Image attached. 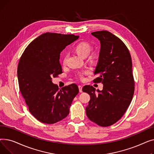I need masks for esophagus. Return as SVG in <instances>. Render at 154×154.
Segmentation results:
<instances>
[{"instance_id":"1","label":"esophagus","mask_w":154,"mask_h":154,"mask_svg":"<svg viewBox=\"0 0 154 154\" xmlns=\"http://www.w3.org/2000/svg\"><path fill=\"white\" fill-rule=\"evenodd\" d=\"M79 89L80 92H82V85H79Z\"/></svg>"}]
</instances>
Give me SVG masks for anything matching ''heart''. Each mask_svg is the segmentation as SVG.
Instances as JSON below:
<instances>
[{"instance_id":"heart-1","label":"heart","mask_w":154,"mask_h":154,"mask_svg":"<svg viewBox=\"0 0 154 154\" xmlns=\"http://www.w3.org/2000/svg\"><path fill=\"white\" fill-rule=\"evenodd\" d=\"M92 49V47L91 45L86 42H81L80 43H78L77 45H75L74 48H73V51L74 52H75L78 55L81 57L82 58H85L90 54ZM89 61L92 63H96L98 61V55L96 54H93L91 55L88 58ZM66 58L64 57L63 59V63H66ZM85 72H80L78 74V77L80 79H82L83 77V75Z\"/></svg>"}]
</instances>
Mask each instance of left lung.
I'll return each mask as SVG.
<instances>
[{
    "mask_svg": "<svg viewBox=\"0 0 154 154\" xmlns=\"http://www.w3.org/2000/svg\"><path fill=\"white\" fill-rule=\"evenodd\" d=\"M100 40L99 60L94 82H102L103 89L85 85L82 91L91 96L86 114L91 121L102 127L112 125L123 116L134 92L131 56L119 38L106 30L92 32Z\"/></svg>",
    "mask_w": 154,
    "mask_h": 154,
    "instance_id": "obj_1",
    "label": "left lung"
}]
</instances>
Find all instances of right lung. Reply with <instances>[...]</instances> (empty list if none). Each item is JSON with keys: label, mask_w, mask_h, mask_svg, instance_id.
<instances>
[{"label": "right lung", "mask_w": 154, "mask_h": 154, "mask_svg": "<svg viewBox=\"0 0 154 154\" xmlns=\"http://www.w3.org/2000/svg\"><path fill=\"white\" fill-rule=\"evenodd\" d=\"M79 37L47 32L30 42L20 59L17 67L20 91L30 112L42 123L55 124L66 118L79 93L75 84L59 89L52 81V77L62 73L60 52Z\"/></svg>", "instance_id": "add662e5"}]
</instances>
